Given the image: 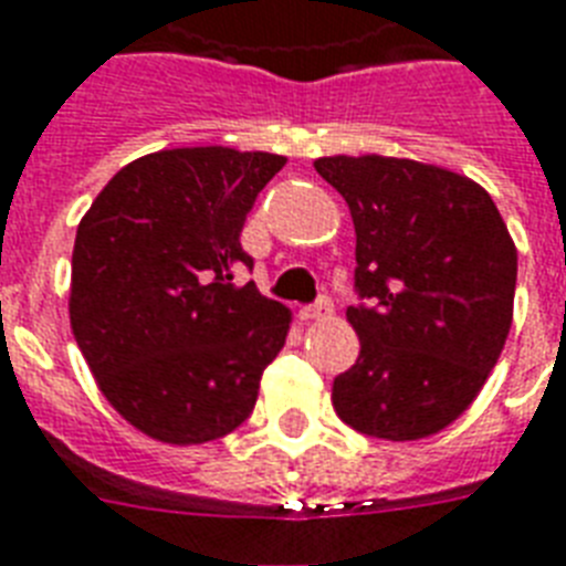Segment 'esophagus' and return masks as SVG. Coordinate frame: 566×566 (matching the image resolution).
<instances>
[{
	"instance_id": "1",
	"label": "esophagus",
	"mask_w": 566,
	"mask_h": 566,
	"mask_svg": "<svg viewBox=\"0 0 566 566\" xmlns=\"http://www.w3.org/2000/svg\"><path fill=\"white\" fill-rule=\"evenodd\" d=\"M333 315V304H329V297H318L315 304L304 306L301 310V318L304 321H318V318H329Z\"/></svg>"
}]
</instances>
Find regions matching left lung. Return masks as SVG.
<instances>
[{"label":"left lung","mask_w":566,"mask_h":566,"mask_svg":"<svg viewBox=\"0 0 566 566\" xmlns=\"http://www.w3.org/2000/svg\"><path fill=\"white\" fill-rule=\"evenodd\" d=\"M350 207L359 359L333 409L361 436L418 441L450 427L485 386L512 329L517 248L485 189L400 157H318Z\"/></svg>","instance_id":"obj_1"}]
</instances>
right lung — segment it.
Here are the masks:
<instances>
[{"label":"right lung","mask_w":566,"mask_h":566,"mask_svg":"<svg viewBox=\"0 0 566 566\" xmlns=\"http://www.w3.org/2000/svg\"><path fill=\"white\" fill-rule=\"evenodd\" d=\"M286 157L224 146L128 163L81 219L70 321L107 403L163 444L224 438L254 411L292 312L237 286L239 233Z\"/></svg>","instance_id":"obj_1"}]
</instances>
